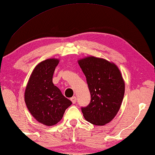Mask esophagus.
<instances>
[{
	"mask_svg": "<svg viewBox=\"0 0 155 155\" xmlns=\"http://www.w3.org/2000/svg\"><path fill=\"white\" fill-rule=\"evenodd\" d=\"M71 101H72L73 104H75V102H76V101H77V98H76L75 96H73V97L71 98Z\"/></svg>",
	"mask_w": 155,
	"mask_h": 155,
	"instance_id": "esophagus-1",
	"label": "esophagus"
}]
</instances>
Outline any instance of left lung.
<instances>
[{"label":"left lung","instance_id":"8db88e82","mask_svg":"<svg viewBox=\"0 0 155 155\" xmlns=\"http://www.w3.org/2000/svg\"><path fill=\"white\" fill-rule=\"evenodd\" d=\"M91 94V101L82 107L88 122L104 125L117 114L125 93V83L115 64L105 59L89 57L78 61Z\"/></svg>","mask_w":155,"mask_h":155}]
</instances>
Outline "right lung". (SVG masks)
Segmentation results:
<instances>
[{
	"label": "right lung",
	"mask_w": 155,
	"mask_h": 155,
	"mask_svg": "<svg viewBox=\"0 0 155 155\" xmlns=\"http://www.w3.org/2000/svg\"><path fill=\"white\" fill-rule=\"evenodd\" d=\"M59 60L48 59L35 68L25 91L26 106L38 122L52 126L62 118L72 104L53 83V76Z\"/></svg>",
	"instance_id": "right-lung-1"
}]
</instances>
